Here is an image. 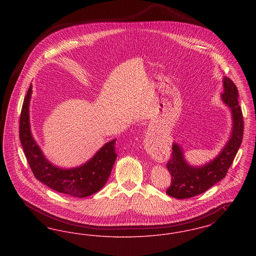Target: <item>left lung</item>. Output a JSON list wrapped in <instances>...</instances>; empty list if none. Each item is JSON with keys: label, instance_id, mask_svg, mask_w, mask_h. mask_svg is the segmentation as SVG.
<instances>
[{"label": "left lung", "instance_id": "8db88e82", "mask_svg": "<svg viewBox=\"0 0 256 256\" xmlns=\"http://www.w3.org/2000/svg\"><path fill=\"white\" fill-rule=\"evenodd\" d=\"M222 84L224 92L220 98L232 112V130L230 139L215 158L202 166L190 165L184 158L182 148L174 142L172 156L167 163L172 182L166 194L170 196L182 200L204 193L226 176L241 146L244 121L238 102V89L228 76L224 78Z\"/></svg>", "mask_w": 256, "mask_h": 256}]
</instances>
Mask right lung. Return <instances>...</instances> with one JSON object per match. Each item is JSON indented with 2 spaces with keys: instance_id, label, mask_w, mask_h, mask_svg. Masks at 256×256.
<instances>
[{
  "instance_id": "add662e5",
  "label": "right lung",
  "mask_w": 256,
  "mask_h": 256,
  "mask_svg": "<svg viewBox=\"0 0 256 256\" xmlns=\"http://www.w3.org/2000/svg\"><path fill=\"white\" fill-rule=\"evenodd\" d=\"M32 93V86L30 84L21 111L19 137L34 176L50 189L66 195L84 198L95 194L108 182L117 158L116 139L104 144L92 158L78 167L62 169L52 164L42 152L30 130V102Z\"/></svg>"
}]
</instances>
